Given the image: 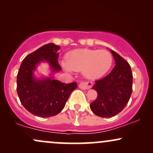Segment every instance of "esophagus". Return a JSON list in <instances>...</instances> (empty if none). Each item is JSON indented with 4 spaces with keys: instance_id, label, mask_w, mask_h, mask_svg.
<instances>
[{
    "instance_id": "34e87169",
    "label": "esophagus",
    "mask_w": 153,
    "mask_h": 153,
    "mask_svg": "<svg viewBox=\"0 0 153 153\" xmlns=\"http://www.w3.org/2000/svg\"><path fill=\"white\" fill-rule=\"evenodd\" d=\"M92 85H93L92 82L84 81V82H81L80 84H79V88L82 89V90H88V89L91 88L92 87Z\"/></svg>"
}]
</instances>
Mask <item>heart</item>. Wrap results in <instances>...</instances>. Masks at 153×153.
<instances>
[{
    "label": "heart",
    "instance_id": "obj_1",
    "mask_svg": "<svg viewBox=\"0 0 153 153\" xmlns=\"http://www.w3.org/2000/svg\"><path fill=\"white\" fill-rule=\"evenodd\" d=\"M113 63V56L106 50L79 49L68 52L66 62L62 63L68 71H81L89 79H97L110 70Z\"/></svg>",
    "mask_w": 153,
    "mask_h": 153
}]
</instances>
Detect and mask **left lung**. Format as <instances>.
<instances>
[{"mask_svg": "<svg viewBox=\"0 0 153 153\" xmlns=\"http://www.w3.org/2000/svg\"><path fill=\"white\" fill-rule=\"evenodd\" d=\"M111 52L116 65L109 74L95 81L93 88L97 91L98 96L90 104L91 111L101 117L118 114L127 104L132 92L130 65L114 51Z\"/></svg>", "mask_w": 153, "mask_h": 153, "instance_id": "1", "label": "left lung"}]
</instances>
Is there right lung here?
<instances>
[{
	"label": "right lung",
	"mask_w": 153,
	"mask_h": 153,
	"mask_svg": "<svg viewBox=\"0 0 153 153\" xmlns=\"http://www.w3.org/2000/svg\"><path fill=\"white\" fill-rule=\"evenodd\" d=\"M60 47L47 44L24 59L17 74V94L21 103L28 111L37 117H50L64 108L70 94L78 85L76 82L63 83L52 77L38 80L34 77L36 65L46 61L53 72L62 70L58 51Z\"/></svg>",
	"instance_id": "obj_1"
}]
</instances>
